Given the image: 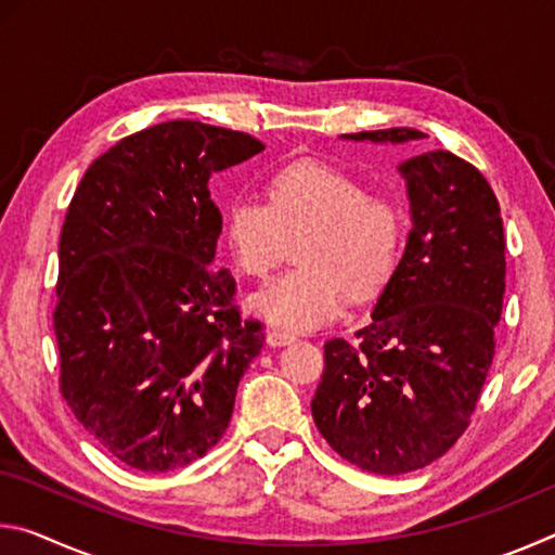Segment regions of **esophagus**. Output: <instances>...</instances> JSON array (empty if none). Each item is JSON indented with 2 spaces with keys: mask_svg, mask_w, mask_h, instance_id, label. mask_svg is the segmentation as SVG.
I'll return each instance as SVG.
<instances>
[{
  "mask_svg": "<svg viewBox=\"0 0 555 555\" xmlns=\"http://www.w3.org/2000/svg\"><path fill=\"white\" fill-rule=\"evenodd\" d=\"M294 340H296L294 335L284 333V331H276V327H274V331L267 333V345H271V347H284V345H291Z\"/></svg>",
  "mask_w": 555,
  "mask_h": 555,
  "instance_id": "1",
  "label": "esophagus"
}]
</instances>
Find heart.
<instances>
[{
	"instance_id": "b5f03b06",
	"label": "heart",
	"mask_w": 555,
	"mask_h": 555,
	"mask_svg": "<svg viewBox=\"0 0 555 555\" xmlns=\"http://www.w3.org/2000/svg\"><path fill=\"white\" fill-rule=\"evenodd\" d=\"M269 203L237 195L222 215V240L242 274L267 279L284 237L306 232L296 261L274 284L249 298L271 325L306 333L345 313L352 296L379 291L399 261L403 220L389 198L323 162H296L269 178Z\"/></svg>"
}]
</instances>
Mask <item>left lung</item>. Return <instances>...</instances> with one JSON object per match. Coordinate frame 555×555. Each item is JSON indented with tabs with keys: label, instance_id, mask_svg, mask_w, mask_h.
<instances>
[{
	"label": "left lung",
	"instance_id": "left-lung-1",
	"mask_svg": "<svg viewBox=\"0 0 555 555\" xmlns=\"http://www.w3.org/2000/svg\"><path fill=\"white\" fill-rule=\"evenodd\" d=\"M343 139L409 144L426 134L397 127ZM397 171L411 205L406 249L357 343H325L311 401L335 453L377 475L426 467L465 434L492 364L506 274L500 203L473 164L438 149Z\"/></svg>",
	"mask_w": 555,
	"mask_h": 555
}]
</instances>
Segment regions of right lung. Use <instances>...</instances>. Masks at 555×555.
<instances>
[{
    "label": "right lung",
    "mask_w": 555,
    "mask_h": 555,
    "mask_svg": "<svg viewBox=\"0 0 555 555\" xmlns=\"http://www.w3.org/2000/svg\"><path fill=\"white\" fill-rule=\"evenodd\" d=\"M264 152L255 137L176 119L92 162L59 242L61 393L121 463L168 473L230 426L242 374L264 345L215 269L222 215L212 173Z\"/></svg>",
    "instance_id": "obj_1"
}]
</instances>
